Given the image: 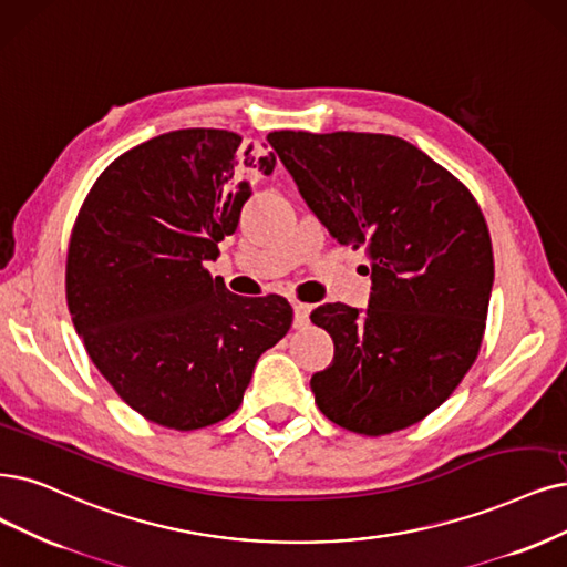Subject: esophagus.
<instances>
[{"label": "esophagus", "mask_w": 567, "mask_h": 567, "mask_svg": "<svg viewBox=\"0 0 567 567\" xmlns=\"http://www.w3.org/2000/svg\"><path fill=\"white\" fill-rule=\"evenodd\" d=\"M295 327L297 329H303V327H308V316H310V306H306V303H301V301H297L295 306Z\"/></svg>", "instance_id": "34e87169"}]
</instances>
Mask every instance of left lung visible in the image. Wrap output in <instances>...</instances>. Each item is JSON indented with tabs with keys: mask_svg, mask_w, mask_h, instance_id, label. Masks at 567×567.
<instances>
[{
	"mask_svg": "<svg viewBox=\"0 0 567 567\" xmlns=\"http://www.w3.org/2000/svg\"><path fill=\"white\" fill-rule=\"evenodd\" d=\"M268 142L329 234L371 264L364 312L324 303L310 316L333 339L331 364L310 379L318 409L367 436L421 423L484 341L495 266L478 203L402 137L276 131Z\"/></svg>",
	"mask_w": 567,
	"mask_h": 567,
	"instance_id": "8db88e82",
	"label": "left lung"
}]
</instances>
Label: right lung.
<instances>
[{
  "mask_svg": "<svg viewBox=\"0 0 567 567\" xmlns=\"http://www.w3.org/2000/svg\"><path fill=\"white\" fill-rule=\"evenodd\" d=\"M245 167L270 175L217 128L133 146L95 179L72 228L65 289L89 358L146 421L188 432L234 413L261 352L291 327L282 297L245 299L205 261L251 196Z\"/></svg>",
  "mask_w": 567,
  "mask_h": 567,
  "instance_id": "add662e5",
  "label": "right lung"
}]
</instances>
